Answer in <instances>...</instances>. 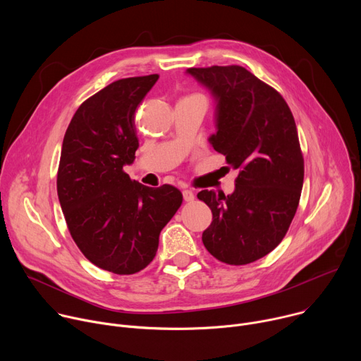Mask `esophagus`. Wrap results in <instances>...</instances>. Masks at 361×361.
<instances>
[{"label":"esophagus","mask_w":361,"mask_h":361,"mask_svg":"<svg viewBox=\"0 0 361 361\" xmlns=\"http://www.w3.org/2000/svg\"><path fill=\"white\" fill-rule=\"evenodd\" d=\"M183 197L185 201H192L194 200V192L191 190H183Z\"/></svg>","instance_id":"1"}]
</instances>
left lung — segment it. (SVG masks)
<instances>
[{
  "mask_svg": "<svg viewBox=\"0 0 361 361\" xmlns=\"http://www.w3.org/2000/svg\"><path fill=\"white\" fill-rule=\"evenodd\" d=\"M187 73L214 95L217 133L210 142L240 170L233 194H197L213 213L202 243L226 264H248L281 243L298 207L304 159L295 121L281 94L244 67Z\"/></svg>",
  "mask_w": 361,
  "mask_h": 361,
  "instance_id": "1",
  "label": "left lung"
}]
</instances>
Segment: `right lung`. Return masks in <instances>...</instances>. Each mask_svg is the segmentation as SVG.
<instances>
[{
    "mask_svg": "<svg viewBox=\"0 0 361 361\" xmlns=\"http://www.w3.org/2000/svg\"><path fill=\"white\" fill-rule=\"evenodd\" d=\"M159 74L111 82L85 99L63 141L57 192L70 234L92 264L128 276L145 269L183 202L178 188H151L123 167L135 159L134 114Z\"/></svg>",
    "mask_w": 361,
    "mask_h": 361,
    "instance_id": "right-lung-1",
    "label": "right lung"
}]
</instances>
